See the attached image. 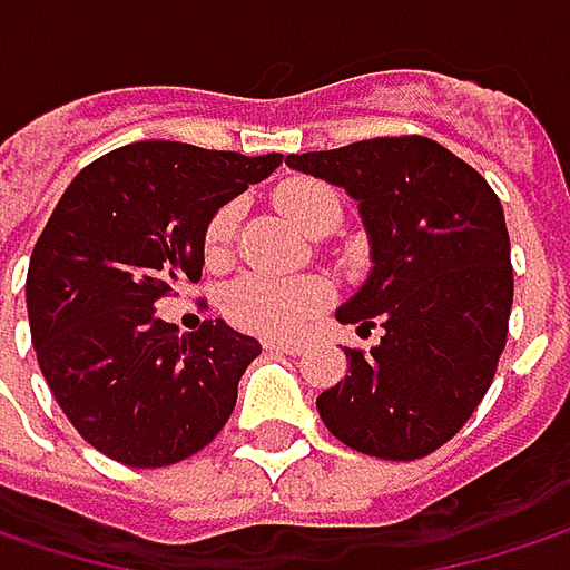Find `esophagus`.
<instances>
[{"mask_svg": "<svg viewBox=\"0 0 570 570\" xmlns=\"http://www.w3.org/2000/svg\"><path fill=\"white\" fill-rule=\"evenodd\" d=\"M264 350H271V353H286V356H299L306 346H303L299 340H274V336H267V340H264Z\"/></svg>", "mask_w": 570, "mask_h": 570, "instance_id": "esophagus-1", "label": "esophagus"}]
</instances>
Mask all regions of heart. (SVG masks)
I'll list each match as a JSON object with an SVG mask.
<instances>
[{
  "mask_svg": "<svg viewBox=\"0 0 570 570\" xmlns=\"http://www.w3.org/2000/svg\"><path fill=\"white\" fill-rule=\"evenodd\" d=\"M277 207L313 237H320L326 227H336L343 217L340 194L313 177H293L281 184ZM237 214H240L237 204H224L210 214L204 227V261L210 267H224L230 261ZM330 303H333V284L320 274H296V277L244 274L224 289V316L234 326L257 336H293Z\"/></svg>",
  "mask_w": 570,
  "mask_h": 570,
  "instance_id": "heart-1",
  "label": "heart"
}]
</instances>
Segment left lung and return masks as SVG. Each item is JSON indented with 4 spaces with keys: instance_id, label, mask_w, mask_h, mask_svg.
<instances>
[{
    "instance_id": "8db88e82",
    "label": "left lung",
    "mask_w": 570,
    "mask_h": 570,
    "mask_svg": "<svg viewBox=\"0 0 570 570\" xmlns=\"http://www.w3.org/2000/svg\"><path fill=\"white\" fill-rule=\"evenodd\" d=\"M286 165L360 204L373 271L336 320L383 330L370 353L346 350V380L320 393V419L363 455L422 459L469 422L505 350L514 281L502 200L422 135L286 155Z\"/></svg>"
}]
</instances>
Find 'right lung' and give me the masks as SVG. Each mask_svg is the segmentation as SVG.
<instances>
[{"label": "right lung", "mask_w": 570, "mask_h": 570, "mask_svg": "<svg viewBox=\"0 0 570 570\" xmlns=\"http://www.w3.org/2000/svg\"><path fill=\"white\" fill-rule=\"evenodd\" d=\"M277 165L281 155L138 141L65 187L29 261L26 306L52 396L101 455L174 465L230 419L261 343L224 320L180 336L155 309L200 281L210 214Z\"/></svg>", "instance_id": "add662e5"}]
</instances>
